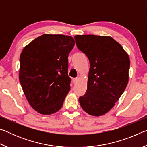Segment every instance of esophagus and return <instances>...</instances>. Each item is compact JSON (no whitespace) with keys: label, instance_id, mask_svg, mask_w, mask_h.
Returning <instances> with one entry per match:
<instances>
[{"label":"esophagus","instance_id":"esophagus-1","mask_svg":"<svg viewBox=\"0 0 147 147\" xmlns=\"http://www.w3.org/2000/svg\"><path fill=\"white\" fill-rule=\"evenodd\" d=\"M78 80H79L78 78H73V82L74 84H76L78 82Z\"/></svg>","mask_w":147,"mask_h":147}]
</instances>
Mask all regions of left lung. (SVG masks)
Wrapping results in <instances>:
<instances>
[{"label":"left lung","instance_id":"1","mask_svg":"<svg viewBox=\"0 0 147 147\" xmlns=\"http://www.w3.org/2000/svg\"><path fill=\"white\" fill-rule=\"evenodd\" d=\"M76 47L90 63L88 89L80 104L89 115L100 116L113 108L125 90L130 61L120 44L108 36L77 35Z\"/></svg>","mask_w":147,"mask_h":147}]
</instances>
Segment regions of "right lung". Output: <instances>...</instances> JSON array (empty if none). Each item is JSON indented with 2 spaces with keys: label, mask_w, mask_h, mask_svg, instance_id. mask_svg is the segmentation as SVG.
<instances>
[{
  "label": "right lung",
  "mask_w": 147,
  "mask_h": 147,
  "mask_svg": "<svg viewBox=\"0 0 147 147\" xmlns=\"http://www.w3.org/2000/svg\"><path fill=\"white\" fill-rule=\"evenodd\" d=\"M74 39L43 34L23 49L20 56L19 81L29 104L43 115L61 109L70 91L68 56Z\"/></svg>",
  "instance_id": "right-lung-1"
}]
</instances>
